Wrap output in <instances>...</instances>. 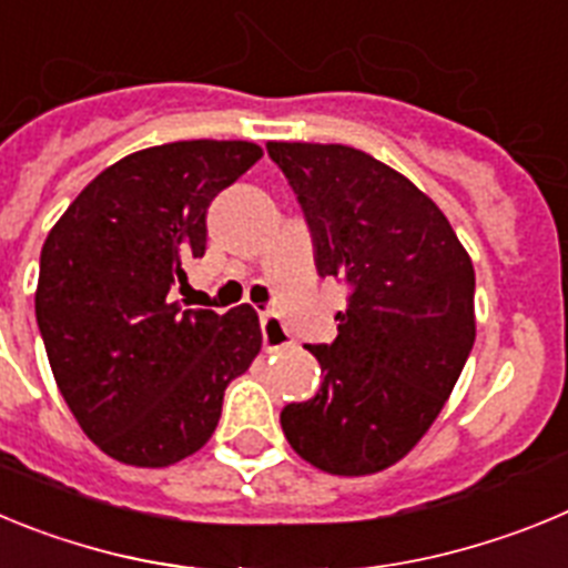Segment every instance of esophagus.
Here are the masks:
<instances>
[{
	"mask_svg": "<svg viewBox=\"0 0 568 568\" xmlns=\"http://www.w3.org/2000/svg\"><path fill=\"white\" fill-rule=\"evenodd\" d=\"M261 341H264V349H270V353L293 346V335L284 327V321L275 318L273 313L261 315Z\"/></svg>",
	"mask_w": 568,
	"mask_h": 568,
	"instance_id": "esophagus-1",
	"label": "esophagus"
}]
</instances>
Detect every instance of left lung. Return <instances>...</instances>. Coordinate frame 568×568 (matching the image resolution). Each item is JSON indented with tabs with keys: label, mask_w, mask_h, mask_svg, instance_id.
I'll use <instances>...</instances> for the list:
<instances>
[{
	"label": "left lung",
	"mask_w": 568,
	"mask_h": 568,
	"mask_svg": "<svg viewBox=\"0 0 568 568\" xmlns=\"http://www.w3.org/2000/svg\"><path fill=\"white\" fill-rule=\"evenodd\" d=\"M307 215L318 275L349 290L338 338L313 346L321 389L281 429L344 478L398 464L435 424L475 344V270L438 204L346 144L267 142Z\"/></svg>",
	"instance_id": "obj_1"
}]
</instances>
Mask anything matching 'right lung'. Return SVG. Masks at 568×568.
Masks as SVG:
<instances>
[{
    "mask_svg": "<svg viewBox=\"0 0 568 568\" xmlns=\"http://www.w3.org/2000/svg\"><path fill=\"white\" fill-rule=\"evenodd\" d=\"M264 150L253 142L159 144L93 179L44 239L37 321L59 393L119 464L162 469L199 453L224 389L261 349L250 304L182 310L170 290L207 247V207Z\"/></svg>",
    "mask_w": 568,
    "mask_h": 568,
    "instance_id": "obj_1",
    "label": "right lung"
}]
</instances>
